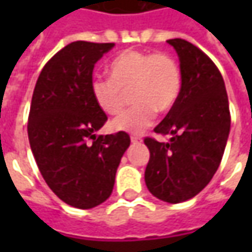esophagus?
<instances>
[{
	"label": "esophagus",
	"instance_id": "obj_1",
	"mask_svg": "<svg viewBox=\"0 0 252 252\" xmlns=\"http://www.w3.org/2000/svg\"><path fill=\"white\" fill-rule=\"evenodd\" d=\"M130 141L131 143H140L141 137H139V136H130Z\"/></svg>",
	"mask_w": 252,
	"mask_h": 252
}]
</instances>
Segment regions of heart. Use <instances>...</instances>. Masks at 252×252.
Masks as SVG:
<instances>
[{"label": "heart", "instance_id": "heart-1", "mask_svg": "<svg viewBox=\"0 0 252 252\" xmlns=\"http://www.w3.org/2000/svg\"><path fill=\"white\" fill-rule=\"evenodd\" d=\"M109 80H94L91 95L95 105L106 115L123 109L126 95L133 103L112 122V129L141 133L150 126L156 112L167 113L178 102L182 73L177 60L167 53L126 50L108 67Z\"/></svg>", "mask_w": 252, "mask_h": 252}]
</instances>
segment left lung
I'll return each instance as SVG.
<instances>
[{"label":"left lung","instance_id":"8db88e82","mask_svg":"<svg viewBox=\"0 0 252 252\" xmlns=\"http://www.w3.org/2000/svg\"><path fill=\"white\" fill-rule=\"evenodd\" d=\"M179 56L182 91L175 106L154 127L172 137L160 143L146 137L150 160L146 185L156 198L181 203L198 195L218 171L230 133V109L223 77L195 44L167 40Z\"/></svg>","mask_w":252,"mask_h":252}]
</instances>
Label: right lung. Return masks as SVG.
I'll list each match as a JSON object with an SVG mask.
<instances>
[{
  "mask_svg": "<svg viewBox=\"0 0 252 252\" xmlns=\"http://www.w3.org/2000/svg\"><path fill=\"white\" fill-rule=\"evenodd\" d=\"M115 43L78 40L44 64L34 85L28 137L42 177L67 205L91 209L111 196L125 131L96 136L108 121L91 95L95 63Z\"/></svg>",
  "mask_w": 252,
  "mask_h": 252,
  "instance_id": "1",
  "label": "right lung"
}]
</instances>
